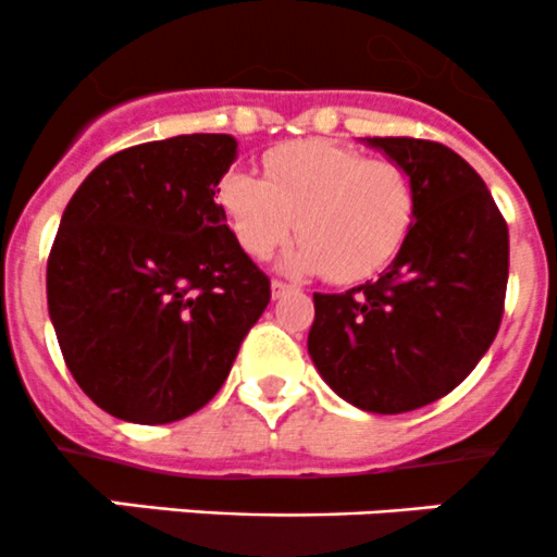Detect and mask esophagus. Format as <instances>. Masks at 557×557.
I'll return each instance as SVG.
<instances>
[{"instance_id": "obj_1", "label": "esophagus", "mask_w": 557, "mask_h": 557, "mask_svg": "<svg viewBox=\"0 0 557 557\" xmlns=\"http://www.w3.org/2000/svg\"><path fill=\"white\" fill-rule=\"evenodd\" d=\"M292 289V286L289 284H286V281H273V284H271V295H273V300H278V297H284L286 295V292H289Z\"/></svg>"}]
</instances>
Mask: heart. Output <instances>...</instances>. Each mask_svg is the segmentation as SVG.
<instances>
[{
  "instance_id": "heart-1",
  "label": "heart",
  "mask_w": 557,
  "mask_h": 557,
  "mask_svg": "<svg viewBox=\"0 0 557 557\" xmlns=\"http://www.w3.org/2000/svg\"><path fill=\"white\" fill-rule=\"evenodd\" d=\"M219 211L240 249L265 260L302 235L284 268L327 273L335 284L376 276L409 238L414 181L400 164L366 159L324 140L286 143L265 153V178L230 170L216 189Z\"/></svg>"
}]
</instances>
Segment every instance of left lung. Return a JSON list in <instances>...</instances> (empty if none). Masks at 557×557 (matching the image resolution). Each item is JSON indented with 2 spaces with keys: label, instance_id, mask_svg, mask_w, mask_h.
Instances as JSON below:
<instances>
[{
  "label": "left lung",
  "instance_id": "left-lung-1",
  "mask_svg": "<svg viewBox=\"0 0 557 557\" xmlns=\"http://www.w3.org/2000/svg\"><path fill=\"white\" fill-rule=\"evenodd\" d=\"M414 181L409 238L376 281L313 292L308 355L346 404L404 414L453 393L498 333L509 230L476 170L417 137H366Z\"/></svg>",
  "mask_w": 557,
  "mask_h": 557
}]
</instances>
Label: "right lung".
<instances>
[{
    "mask_svg": "<svg viewBox=\"0 0 557 557\" xmlns=\"http://www.w3.org/2000/svg\"><path fill=\"white\" fill-rule=\"evenodd\" d=\"M233 135H178L104 159L67 202L48 257L64 362L108 414L184 420L222 389L271 302L219 211Z\"/></svg>",
    "mask_w": 557,
    "mask_h": 557,
    "instance_id": "1",
    "label": "right lung"
}]
</instances>
